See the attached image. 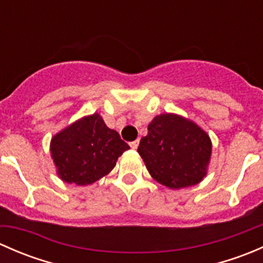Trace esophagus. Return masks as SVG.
<instances>
[{"label": "esophagus", "instance_id": "1", "mask_svg": "<svg viewBox=\"0 0 263 263\" xmlns=\"http://www.w3.org/2000/svg\"><path fill=\"white\" fill-rule=\"evenodd\" d=\"M129 146H131L132 150H136L139 147V140H135V141L129 142Z\"/></svg>", "mask_w": 263, "mask_h": 263}]
</instances>
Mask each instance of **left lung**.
Returning a JSON list of instances; mask_svg holds the SVG:
<instances>
[{
  "label": "left lung",
  "mask_w": 263,
  "mask_h": 263,
  "mask_svg": "<svg viewBox=\"0 0 263 263\" xmlns=\"http://www.w3.org/2000/svg\"><path fill=\"white\" fill-rule=\"evenodd\" d=\"M140 141V156L150 176L172 190L191 187L208 174L211 140L195 122L173 113L156 116Z\"/></svg>",
  "instance_id": "1"
}]
</instances>
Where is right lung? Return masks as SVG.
Returning <instances> with one entry per match:
<instances>
[{
	"instance_id": "right-lung-1",
	"label": "right lung",
	"mask_w": 263,
	"mask_h": 263,
	"mask_svg": "<svg viewBox=\"0 0 263 263\" xmlns=\"http://www.w3.org/2000/svg\"><path fill=\"white\" fill-rule=\"evenodd\" d=\"M129 146L98 113L73 122L50 141V155L63 182L86 185L107 176Z\"/></svg>"
}]
</instances>
